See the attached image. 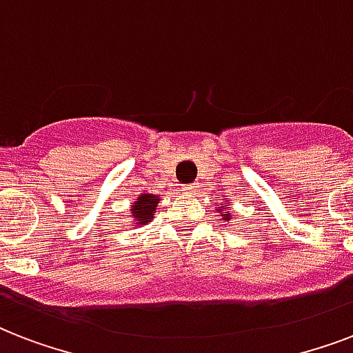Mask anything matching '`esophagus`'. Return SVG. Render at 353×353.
Segmentation results:
<instances>
[{"label":"esophagus","instance_id":"1","mask_svg":"<svg viewBox=\"0 0 353 353\" xmlns=\"http://www.w3.org/2000/svg\"><path fill=\"white\" fill-rule=\"evenodd\" d=\"M199 190L198 183H190V185H185V192L187 194H196Z\"/></svg>","mask_w":353,"mask_h":353}]
</instances>
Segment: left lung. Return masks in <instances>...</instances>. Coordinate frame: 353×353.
<instances>
[{"label": "left lung", "instance_id": "left-lung-1", "mask_svg": "<svg viewBox=\"0 0 353 353\" xmlns=\"http://www.w3.org/2000/svg\"><path fill=\"white\" fill-rule=\"evenodd\" d=\"M218 210H220V214H221V218H223V220L231 221V209H229V205L223 203L221 207H218Z\"/></svg>", "mask_w": 353, "mask_h": 353}]
</instances>
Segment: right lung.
<instances>
[{"label":"right lung","mask_w":353,"mask_h":353,"mask_svg":"<svg viewBox=\"0 0 353 353\" xmlns=\"http://www.w3.org/2000/svg\"><path fill=\"white\" fill-rule=\"evenodd\" d=\"M159 203V198L154 194H141L137 201L132 205V218L135 221V225H148L152 218H154L155 207Z\"/></svg>","instance_id":"add662e5"}]
</instances>
